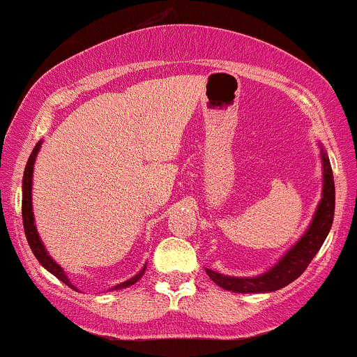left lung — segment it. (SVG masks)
I'll list each match as a JSON object with an SVG mask.
<instances>
[{"instance_id": "left-lung-1", "label": "left lung", "mask_w": 357, "mask_h": 357, "mask_svg": "<svg viewBox=\"0 0 357 357\" xmlns=\"http://www.w3.org/2000/svg\"><path fill=\"white\" fill-rule=\"evenodd\" d=\"M321 199L318 202L315 214L312 218L306 231L289 250L286 252L269 271L254 278H236V275H225L216 271L206 269L209 279L218 286L233 293H272L284 287L298 279L305 272L313 257L320 250L331 231L333 223V211H335V185H333V174L327 153L321 144Z\"/></svg>"}]
</instances>
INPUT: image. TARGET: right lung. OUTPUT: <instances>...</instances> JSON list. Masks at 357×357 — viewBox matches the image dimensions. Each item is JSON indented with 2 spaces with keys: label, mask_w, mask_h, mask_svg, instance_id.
<instances>
[{
  "label": "right lung",
  "mask_w": 357,
  "mask_h": 357,
  "mask_svg": "<svg viewBox=\"0 0 357 357\" xmlns=\"http://www.w3.org/2000/svg\"><path fill=\"white\" fill-rule=\"evenodd\" d=\"M40 146H42V141H39V143L36 144V148L32 149V153H30L29 162H26V165H25L24 180H22V216H24L25 236H26V241H29L30 248H32L33 255H36V259L40 262V266L44 267V269H47L49 272H51L52 275H56V278L59 279V281H63L64 284L70 286L71 289L78 291V289H76V286L71 284L70 278H68L63 267H61L59 264H57L56 260L47 254L44 243H42L39 233H37L36 218H33V211H32V177H33V165H36V158H37V155H39ZM144 271H146V266H143V269L137 272L136 275H132L131 279H128V281H124V282H121V284L110 287V291L124 289V287L132 286L134 282H137L141 278H143Z\"/></svg>",
  "instance_id": "1"
}]
</instances>
